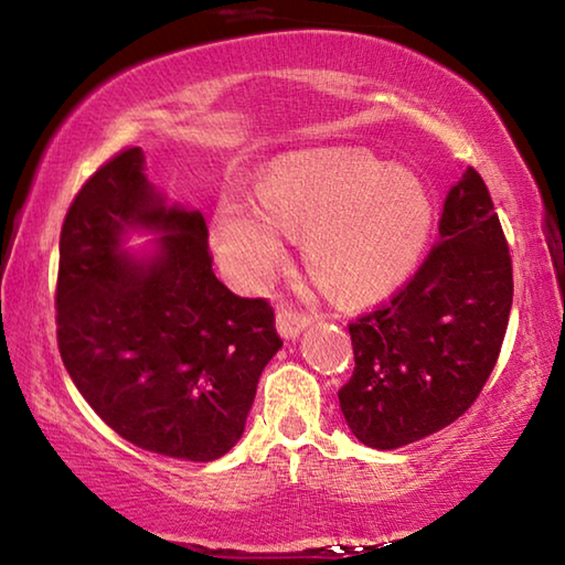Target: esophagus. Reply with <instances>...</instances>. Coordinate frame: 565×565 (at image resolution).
Returning <instances> with one entry per match:
<instances>
[{"label":"esophagus","instance_id":"1","mask_svg":"<svg viewBox=\"0 0 565 565\" xmlns=\"http://www.w3.org/2000/svg\"><path fill=\"white\" fill-rule=\"evenodd\" d=\"M311 327V319L309 317H301V313H296L291 309H279V313H276V329H279V333L284 339H296L303 329Z\"/></svg>","mask_w":565,"mask_h":565}]
</instances>
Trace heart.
Returning <instances> with one entry per match:
<instances>
[{
	"mask_svg": "<svg viewBox=\"0 0 565 565\" xmlns=\"http://www.w3.org/2000/svg\"><path fill=\"white\" fill-rule=\"evenodd\" d=\"M431 224V194L416 171L321 149L281 159L259 194H222L214 242L234 284L256 289L279 266L289 228H306L311 269L347 299H374L414 271Z\"/></svg>",
	"mask_w": 565,
	"mask_h": 565,
	"instance_id": "obj_1",
	"label": "heart"
}]
</instances>
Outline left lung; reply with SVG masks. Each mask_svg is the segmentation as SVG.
Here are the masks:
<instances>
[{
  "instance_id": "1",
  "label": "left lung",
  "mask_w": 565,
  "mask_h": 565,
  "mask_svg": "<svg viewBox=\"0 0 565 565\" xmlns=\"http://www.w3.org/2000/svg\"><path fill=\"white\" fill-rule=\"evenodd\" d=\"M438 236L391 303L349 327L356 366L339 406L351 434L379 451L420 441L466 414L509 327V244L473 167L448 191Z\"/></svg>"
}]
</instances>
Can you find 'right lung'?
<instances>
[{
	"instance_id": "1",
	"label": "right lung",
	"mask_w": 565,
	"mask_h": 565,
	"mask_svg": "<svg viewBox=\"0 0 565 565\" xmlns=\"http://www.w3.org/2000/svg\"><path fill=\"white\" fill-rule=\"evenodd\" d=\"M206 238L202 212L169 204L134 147L76 194L56 281L60 353L87 404L124 441L202 463L242 438L284 347L271 306L216 279Z\"/></svg>"
}]
</instances>
